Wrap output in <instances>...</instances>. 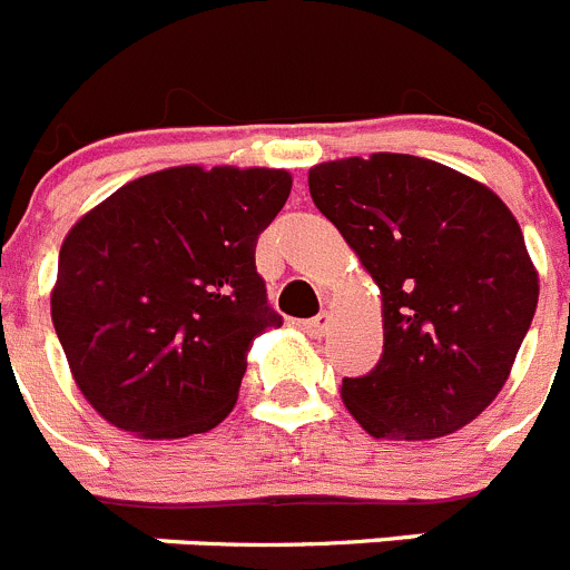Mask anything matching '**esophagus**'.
I'll return each mask as SVG.
<instances>
[{"label":"esophagus","instance_id":"esophagus-1","mask_svg":"<svg viewBox=\"0 0 570 570\" xmlns=\"http://www.w3.org/2000/svg\"><path fill=\"white\" fill-rule=\"evenodd\" d=\"M302 328L308 331L311 336H325V331L331 328V314L328 311H322V314H316L314 320L302 322Z\"/></svg>","mask_w":570,"mask_h":570}]
</instances>
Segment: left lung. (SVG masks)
<instances>
[{
	"label": "left lung",
	"instance_id": "8db88e82",
	"mask_svg": "<svg viewBox=\"0 0 570 570\" xmlns=\"http://www.w3.org/2000/svg\"><path fill=\"white\" fill-rule=\"evenodd\" d=\"M311 199L382 291L374 371L342 402L376 440H436L485 411L531 328L540 282L500 196L407 154L311 168Z\"/></svg>",
	"mask_w": 570,
	"mask_h": 570
}]
</instances>
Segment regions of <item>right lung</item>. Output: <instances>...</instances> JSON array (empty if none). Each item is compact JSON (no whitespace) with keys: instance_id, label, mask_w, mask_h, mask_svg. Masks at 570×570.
Masks as SVG:
<instances>
[{"instance_id":"add662e5","label":"right lung","mask_w":570,"mask_h":570,"mask_svg":"<svg viewBox=\"0 0 570 570\" xmlns=\"http://www.w3.org/2000/svg\"><path fill=\"white\" fill-rule=\"evenodd\" d=\"M288 194V170L185 165L122 185L70 228L50 316L110 425L179 440L230 414L248 345L282 325L254 250Z\"/></svg>"}]
</instances>
